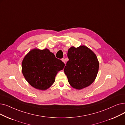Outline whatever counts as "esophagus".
<instances>
[{
    "label": "esophagus",
    "instance_id": "1",
    "mask_svg": "<svg viewBox=\"0 0 125 125\" xmlns=\"http://www.w3.org/2000/svg\"><path fill=\"white\" fill-rule=\"evenodd\" d=\"M61 60H62V61L63 62H64V64H65V59H64V58L62 59H61Z\"/></svg>",
    "mask_w": 125,
    "mask_h": 125
}]
</instances>
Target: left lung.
Instances as JSON below:
<instances>
[{
	"instance_id": "8db88e82",
	"label": "left lung",
	"mask_w": 125,
	"mask_h": 125,
	"mask_svg": "<svg viewBox=\"0 0 125 125\" xmlns=\"http://www.w3.org/2000/svg\"><path fill=\"white\" fill-rule=\"evenodd\" d=\"M69 59L64 73L72 87L80 90L90 85L97 76L99 62L95 54L85 45L72 46L67 52Z\"/></svg>"
}]
</instances>
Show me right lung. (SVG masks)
I'll return each instance as SVG.
<instances>
[{
    "label": "right lung",
    "mask_w": 125,
    "mask_h": 125,
    "mask_svg": "<svg viewBox=\"0 0 125 125\" xmlns=\"http://www.w3.org/2000/svg\"><path fill=\"white\" fill-rule=\"evenodd\" d=\"M21 66L27 82L37 89L45 90L55 82L58 72L65 64L47 48H34L25 55Z\"/></svg>",
    "instance_id": "right-lung-1"
}]
</instances>
